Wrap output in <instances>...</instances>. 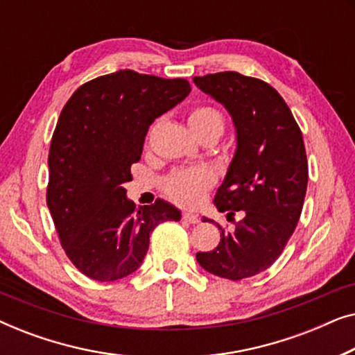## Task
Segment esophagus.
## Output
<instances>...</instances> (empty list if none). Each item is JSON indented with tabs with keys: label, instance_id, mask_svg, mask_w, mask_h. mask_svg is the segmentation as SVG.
Wrapping results in <instances>:
<instances>
[{
	"label": "esophagus",
	"instance_id": "1",
	"mask_svg": "<svg viewBox=\"0 0 355 355\" xmlns=\"http://www.w3.org/2000/svg\"><path fill=\"white\" fill-rule=\"evenodd\" d=\"M182 220L191 223V225H196V223H198V216L196 215V213H191V211H184L182 213Z\"/></svg>",
	"mask_w": 355,
	"mask_h": 355
}]
</instances>
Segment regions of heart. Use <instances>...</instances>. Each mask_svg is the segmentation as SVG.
I'll return each instance as SVG.
<instances>
[{
  "label": "heart",
  "instance_id": "b5f03b06",
  "mask_svg": "<svg viewBox=\"0 0 355 355\" xmlns=\"http://www.w3.org/2000/svg\"><path fill=\"white\" fill-rule=\"evenodd\" d=\"M189 125L197 137L205 132H215L220 137L225 129V119L220 111L211 106H197L189 113ZM210 186L211 176L205 169H179L166 178L164 192L171 200L181 205H197Z\"/></svg>",
  "mask_w": 355,
  "mask_h": 355
}]
</instances>
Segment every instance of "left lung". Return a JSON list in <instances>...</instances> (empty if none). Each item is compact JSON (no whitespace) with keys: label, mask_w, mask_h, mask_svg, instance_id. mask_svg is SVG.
<instances>
[{"label":"left lung","mask_w":355,"mask_h":355,"mask_svg":"<svg viewBox=\"0 0 355 355\" xmlns=\"http://www.w3.org/2000/svg\"><path fill=\"white\" fill-rule=\"evenodd\" d=\"M193 82L234 123L236 153L215 205L227 218L242 215L232 231L218 225L220 244L198 252L197 261L220 278H250L275 263L302 213L309 181L302 132L283 96L263 80L225 71Z\"/></svg>","instance_id":"obj_1"}]
</instances>
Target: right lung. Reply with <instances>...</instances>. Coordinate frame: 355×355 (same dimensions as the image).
Returning <instances> with one entry per match:
<instances>
[{"instance_id": "right-lung-1", "label": "right lung", "mask_w": 355, "mask_h": 355, "mask_svg": "<svg viewBox=\"0 0 355 355\" xmlns=\"http://www.w3.org/2000/svg\"><path fill=\"white\" fill-rule=\"evenodd\" d=\"M189 92L186 79L123 69L80 85L62 108L48 155L46 205L67 259L89 278L134 273L150 232L181 220L162 198L135 208L123 186L132 181L150 124Z\"/></svg>"}]
</instances>
